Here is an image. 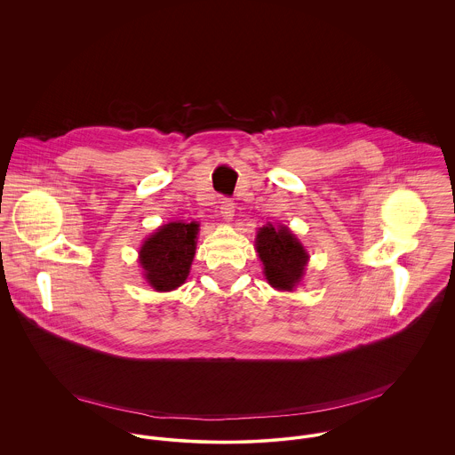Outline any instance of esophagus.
Listing matches in <instances>:
<instances>
[{"label": "esophagus", "mask_w": 455, "mask_h": 455, "mask_svg": "<svg viewBox=\"0 0 455 455\" xmlns=\"http://www.w3.org/2000/svg\"><path fill=\"white\" fill-rule=\"evenodd\" d=\"M220 217H222L226 222L233 220V217H235V203H233L231 199H228V197H224V199L220 201Z\"/></svg>", "instance_id": "1"}]
</instances>
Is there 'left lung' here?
<instances>
[{
  "instance_id": "8db88e82",
  "label": "left lung",
  "mask_w": 455,
  "mask_h": 455,
  "mask_svg": "<svg viewBox=\"0 0 455 455\" xmlns=\"http://www.w3.org/2000/svg\"><path fill=\"white\" fill-rule=\"evenodd\" d=\"M256 251L267 283L278 291H292L305 275L308 254L287 226L266 224L256 236Z\"/></svg>"
}]
</instances>
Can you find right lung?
Wrapping results in <instances>:
<instances>
[{"mask_svg":"<svg viewBox=\"0 0 455 455\" xmlns=\"http://www.w3.org/2000/svg\"><path fill=\"white\" fill-rule=\"evenodd\" d=\"M197 222H170L150 235L140 249L145 280L159 292L180 287L195 259Z\"/></svg>","mask_w":455,"mask_h":455,"instance_id":"right-lung-1","label":"right lung"}]
</instances>
